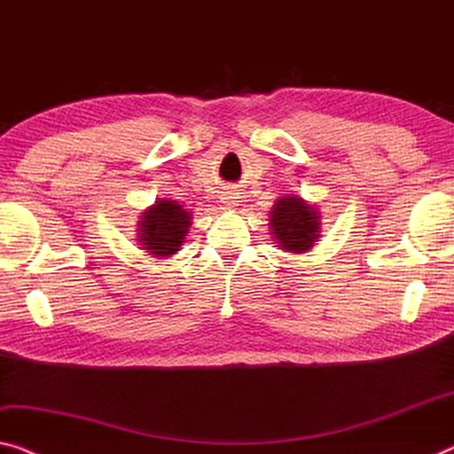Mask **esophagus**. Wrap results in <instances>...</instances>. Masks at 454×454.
Here are the masks:
<instances>
[{
	"mask_svg": "<svg viewBox=\"0 0 454 454\" xmlns=\"http://www.w3.org/2000/svg\"><path fill=\"white\" fill-rule=\"evenodd\" d=\"M236 201H239V192L228 190L222 193V204L224 206H236Z\"/></svg>",
	"mask_w": 454,
	"mask_h": 454,
	"instance_id": "esophagus-1",
	"label": "esophagus"
}]
</instances>
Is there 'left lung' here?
<instances>
[{
    "mask_svg": "<svg viewBox=\"0 0 454 454\" xmlns=\"http://www.w3.org/2000/svg\"><path fill=\"white\" fill-rule=\"evenodd\" d=\"M315 207H309L301 198H283L272 206L270 226L278 247L289 253H305L313 247L319 232Z\"/></svg>",
    "mask_w": 454,
    "mask_h": 454,
    "instance_id": "obj_1",
    "label": "left lung"
}]
</instances>
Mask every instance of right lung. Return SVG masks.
Returning a JSON list of instances; mask_svg holds the SVG:
<instances>
[{
    "label": "right lung",
    "instance_id": "right-lung-1",
    "mask_svg": "<svg viewBox=\"0 0 454 454\" xmlns=\"http://www.w3.org/2000/svg\"><path fill=\"white\" fill-rule=\"evenodd\" d=\"M139 228V240L147 253L169 256L179 250V244L188 234L190 214L177 201L161 200L147 212H143Z\"/></svg>",
    "mask_w": 454,
    "mask_h": 454
}]
</instances>
